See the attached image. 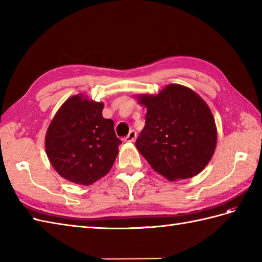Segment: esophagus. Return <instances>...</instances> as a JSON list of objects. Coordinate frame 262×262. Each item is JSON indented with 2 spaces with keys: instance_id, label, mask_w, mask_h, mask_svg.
<instances>
[{
  "instance_id": "1",
  "label": "esophagus",
  "mask_w": 262,
  "mask_h": 262,
  "mask_svg": "<svg viewBox=\"0 0 262 262\" xmlns=\"http://www.w3.org/2000/svg\"><path fill=\"white\" fill-rule=\"evenodd\" d=\"M136 132L134 129H132L129 132V134H128L126 137H125V142H134L136 140Z\"/></svg>"
}]
</instances>
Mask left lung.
<instances>
[{"mask_svg":"<svg viewBox=\"0 0 262 262\" xmlns=\"http://www.w3.org/2000/svg\"><path fill=\"white\" fill-rule=\"evenodd\" d=\"M138 102L147 113L135 145L152 169L171 181L198 174L213 157L217 140L204 100L190 89L171 84Z\"/></svg>","mask_w":262,"mask_h":262,"instance_id":"1","label":"left lung"}]
</instances>
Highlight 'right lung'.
<instances>
[{"label":"right lung","instance_id":"add662e5","mask_svg":"<svg viewBox=\"0 0 262 262\" xmlns=\"http://www.w3.org/2000/svg\"><path fill=\"white\" fill-rule=\"evenodd\" d=\"M103 103L74 96L63 103L46 134V152L64 179L89 186L113 166L121 141L114 121L102 117Z\"/></svg>","mask_w":262,"mask_h":262}]
</instances>
